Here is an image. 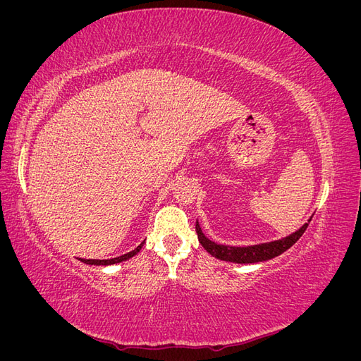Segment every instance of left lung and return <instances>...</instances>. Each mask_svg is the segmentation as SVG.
Returning a JSON list of instances; mask_svg holds the SVG:
<instances>
[{
	"label": "left lung",
	"instance_id": "left-lung-1",
	"mask_svg": "<svg viewBox=\"0 0 361 361\" xmlns=\"http://www.w3.org/2000/svg\"><path fill=\"white\" fill-rule=\"evenodd\" d=\"M310 221L312 218L304 226H301L297 232L286 238L277 239V241H272V243L248 245V247H231V245L215 244L214 241H211V239H207L204 236L199 221H195V232H197L199 243L203 245V248L207 251V253L212 255L214 257L226 260V262H235V264H256V262L269 260L281 253H285L288 248H290L295 243L298 241Z\"/></svg>",
	"mask_w": 361,
	"mask_h": 361
}]
</instances>
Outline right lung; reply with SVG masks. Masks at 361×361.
<instances>
[{
    "label": "right lung",
    "mask_w": 361,
    "mask_h": 361,
    "mask_svg": "<svg viewBox=\"0 0 361 361\" xmlns=\"http://www.w3.org/2000/svg\"><path fill=\"white\" fill-rule=\"evenodd\" d=\"M143 244L145 243H141L135 250L129 251V253H126V255L114 257V259H104V260H101V259H80V260L84 262V264H89V265H113V264H118V262H123V260H128V259H130L133 256H135L138 251L141 250V247H143Z\"/></svg>",
    "instance_id": "1"
}]
</instances>
